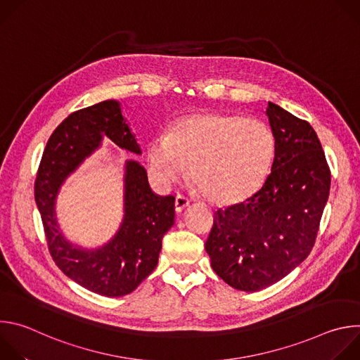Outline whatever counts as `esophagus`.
<instances>
[{
  "label": "esophagus",
  "mask_w": 360,
  "mask_h": 360,
  "mask_svg": "<svg viewBox=\"0 0 360 360\" xmlns=\"http://www.w3.org/2000/svg\"><path fill=\"white\" fill-rule=\"evenodd\" d=\"M189 207V199L185 198L184 195H176L175 198V211L176 214L184 212Z\"/></svg>",
  "instance_id": "obj_1"
}]
</instances>
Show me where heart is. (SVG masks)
<instances>
[{"mask_svg": "<svg viewBox=\"0 0 360 360\" xmlns=\"http://www.w3.org/2000/svg\"><path fill=\"white\" fill-rule=\"evenodd\" d=\"M275 157L271 129L256 120L221 112L191 114L148 145L149 169L160 182L186 175L221 207L240 203L261 189Z\"/></svg>", "mask_w": 360, "mask_h": 360, "instance_id": "b5f03b06", "label": "heart"}]
</instances>
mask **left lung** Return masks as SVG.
<instances>
[{
    "label": "left lung",
    "instance_id": "8db88e82",
    "mask_svg": "<svg viewBox=\"0 0 360 360\" xmlns=\"http://www.w3.org/2000/svg\"><path fill=\"white\" fill-rule=\"evenodd\" d=\"M275 138L272 172L246 202L214 217L207 249L229 286L256 292L300 265L311 253L330 189V171L311 124L269 102Z\"/></svg>",
    "mask_w": 360,
    "mask_h": 360
}]
</instances>
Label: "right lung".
Here are the masks:
<instances>
[{"label": "right lung", "instance_id": "obj_1", "mask_svg": "<svg viewBox=\"0 0 360 360\" xmlns=\"http://www.w3.org/2000/svg\"><path fill=\"white\" fill-rule=\"evenodd\" d=\"M102 135L120 148L141 153L120 102L102 101L72 112L57 127L42 153L34 191L48 250L57 266L85 289L117 297L135 290L158 265L162 238L175 219V198L153 193L143 167L128 161L125 215L117 235L95 250L70 243L57 224V193L67 176L99 146Z\"/></svg>", "mask_w": 360, "mask_h": 360}]
</instances>
